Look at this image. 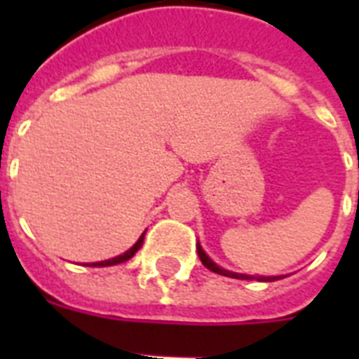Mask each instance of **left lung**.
<instances>
[{
	"instance_id": "1",
	"label": "left lung",
	"mask_w": 359,
	"mask_h": 359,
	"mask_svg": "<svg viewBox=\"0 0 359 359\" xmlns=\"http://www.w3.org/2000/svg\"><path fill=\"white\" fill-rule=\"evenodd\" d=\"M197 253H199V259L208 270H212V272L219 273V276H227V278H235V279H257V281H276V279H281L279 276H273V278H264V276H245V273H235V272H229V270H224V268H219L216 262H212L210 259L207 257V253L203 251V248L199 245L197 242Z\"/></svg>"
}]
</instances>
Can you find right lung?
I'll return each instance as SVG.
<instances>
[{
  "label": "right lung",
  "instance_id": "obj_1",
  "mask_svg": "<svg viewBox=\"0 0 359 359\" xmlns=\"http://www.w3.org/2000/svg\"><path fill=\"white\" fill-rule=\"evenodd\" d=\"M143 236H145V233H143V235L140 236V240H137V242H135V244L132 245V248H130L126 253H123V255L114 257V259H108V261H102V262H93L91 266H114V264H119V262L128 261V259H132V257L135 255V251L141 248V244H143Z\"/></svg>",
  "mask_w": 359,
  "mask_h": 359
}]
</instances>
